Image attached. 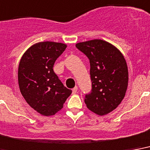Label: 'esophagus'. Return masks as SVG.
Masks as SVG:
<instances>
[{
	"instance_id": "esophagus-1",
	"label": "esophagus",
	"mask_w": 150,
	"mask_h": 150,
	"mask_svg": "<svg viewBox=\"0 0 150 150\" xmlns=\"http://www.w3.org/2000/svg\"><path fill=\"white\" fill-rule=\"evenodd\" d=\"M77 89H78V88H77V87H75V88H74V89H73V95H76V93H77Z\"/></svg>"
}]
</instances>
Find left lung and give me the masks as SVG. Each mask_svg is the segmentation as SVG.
I'll return each instance as SVG.
<instances>
[{
    "label": "left lung",
    "instance_id": "1",
    "mask_svg": "<svg viewBox=\"0 0 150 150\" xmlns=\"http://www.w3.org/2000/svg\"><path fill=\"white\" fill-rule=\"evenodd\" d=\"M76 47L90 61L92 89L85 96L88 110L99 116L114 110L125 98L128 69L122 53L112 44L100 40L77 43Z\"/></svg>",
    "mask_w": 150,
    "mask_h": 150
}]
</instances>
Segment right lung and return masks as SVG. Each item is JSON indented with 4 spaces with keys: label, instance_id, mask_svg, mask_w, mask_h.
<instances>
[{
    "label": "right lung",
    "instance_id": "obj_1",
    "mask_svg": "<svg viewBox=\"0 0 150 150\" xmlns=\"http://www.w3.org/2000/svg\"><path fill=\"white\" fill-rule=\"evenodd\" d=\"M67 47L53 41L36 43L25 51L18 64L21 94L30 107L43 116H52L62 110L72 93L53 70L54 62Z\"/></svg>",
    "mask_w": 150,
    "mask_h": 150
}]
</instances>
